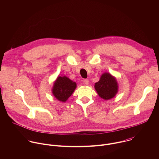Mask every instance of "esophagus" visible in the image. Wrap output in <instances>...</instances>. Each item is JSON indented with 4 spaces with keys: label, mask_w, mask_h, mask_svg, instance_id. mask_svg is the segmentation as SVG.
Segmentation results:
<instances>
[{
    "label": "esophagus",
    "mask_w": 159,
    "mask_h": 159,
    "mask_svg": "<svg viewBox=\"0 0 159 159\" xmlns=\"http://www.w3.org/2000/svg\"><path fill=\"white\" fill-rule=\"evenodd\" d=\"M83 82H84V83L85 84H86V85H88V84H89V80L88 79H84Z\"/></svg>",
    "instance_id": "esophagus-1"
}]
</instances>
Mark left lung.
I'll return each mask as SVG.
<instances>
[{
  "label": "left lung",
  "instance_id": "8db88e82",
  "mask_svg": "<svg viewBox=\"0 0 159 159\" xmlns=\"http://www.w3.org/2000/svg\"><path fill=\"white\" fill-rule=\"evenodd\" d=\"M94 87L99 96L106 100L112 98L118 92L116 80L108 73L102 75L99 81L95 84Z\"/></svg>",
  "mask_w": 159,
  "mask_h": 159
}]
</instances>
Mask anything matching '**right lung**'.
<instances>
[{
  "label": "right lung",
  "mask_w": 159,
  "mask_h": 159,
  "mask_svg": "<svg viewBox=\"0 0 159 159\" xmlns=\"http://www.w3.org/2000/svg\"><path fill=\"white\" fill-rule=\"evenodd\" d=\"M76 88V83L65 76L58 77L54 83L52 93L60 101L65 102Z\"/></svg>",
  "instance_id": "add662e5"
}]
</instances>
